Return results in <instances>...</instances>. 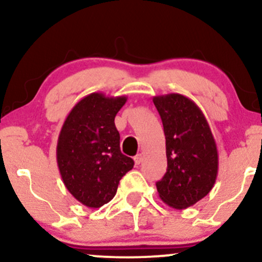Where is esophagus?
Masks as SVG:
<instances>
[{
    "instance_id": "obj_1",
    "label": "esophagus",
    "mask_w": 262,
    "mask_h": 262,
    "mask_svg": "<svg viewBox=\"0 0 262 262\" xmlns=\"http://www.w3.org/2000/svg\"><path fill=\"white\" fill-rule=\"evenodd\" d=\"M134 162H135V165H140L141 162H143V155H141V154L135 155L134 156Z\"/></svg>"
}]
</instances>
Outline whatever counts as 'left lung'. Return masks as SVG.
I'll return each mask as SVG.
<instances>
[{
	"label": "left lung",
	"instance_id": "8db88e82",
	"mask_svg": "<svg viewBox=\"0 0 262 262\" xmlns=\"http://www.w3.org/2000/svg\"><path fill=\"white\" fill-rule=\"evenodd\" d=\"M166 139L167 170L156 182L162 202L176 209L193 206L209 193L218 173V150L200 107L180 93L152 98Z\"/></svg>",
	"mask_w": 262,
	"mask_h": 262
}]
</instances>
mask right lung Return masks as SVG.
I'll list each match as a JSON object with an SVG mask.
<instances>
[{"label": "right lung", "mask_w": 262, "mask_h": 262, "mask_svg": "<svg viewBox=\"0 0 262 262\" xmlns=\"http://www.w3.org/2000/svg\"><path fill=\"white\" fill-rule=\"evenodd\" d=\"M125 96L90 93L66 117L56 145V161L65 187L79 202L100 208L116 194L133 159L123 155L114 118Z\"/></svg>", "instance_id": "obj_1"}]
</instances>
